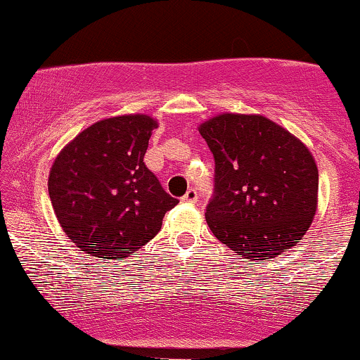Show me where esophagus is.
Returning a JSON list of instances; mask_svg holds the SVG:
<instances>
[{
	"mask_svg": "<svg viewBox=\"0 0 360 360\" xmlns=\"http://www.w3.org/2000/svg\"><path fill=\"white\" fill-rule=\"evenodd\" d=\"M181 202H185V203H197L198 202V192L195 188H190L187 193L184 195V197H181Z\"/></svg>",
	"mask_w": 360,
	"mask_h": 360,
	"instance_id": "34e87169",
	"label": "esophagus"
}]
</instances>
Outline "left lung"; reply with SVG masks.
<instances>
[{"label":"left lung","mask_w":360,"mask_h":360,"mask_svg":"<svg viewBox=\"0 0 360 360\" xmlns=\"http://www.w3.org/2000/svg\"><path fill=\"white\" fill-rule=\"evenodd\" d=\"M198 131L215 160L212 233L248 260L295 245L317 210L319 170L307 146L260 115L224 113Z\"/></svg>","instance_id":"1"}]
</instances>
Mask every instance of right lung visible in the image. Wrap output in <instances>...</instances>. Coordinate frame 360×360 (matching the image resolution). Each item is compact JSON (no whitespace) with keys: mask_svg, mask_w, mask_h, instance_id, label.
Returning a JSON list of instances; mask_svg holds the SVG:
<instances>
[{"mask_svg":"<svg viewBox=\"0 0 360 360\" xmlns=\"http://www.w3.org/2000/svg\"><path fill=\"white\" fill-rule=\"evenodd\" d=\"M155 128L148 115L100 120L53 163L48 179L53 210L70 240L86 254L127 259L152 240L179 203L143 162Z\"/></svg>","mask_w":360,"mask_h":360,"instance_id":"right-lung-1","label":"right lung"}]
</instances>
